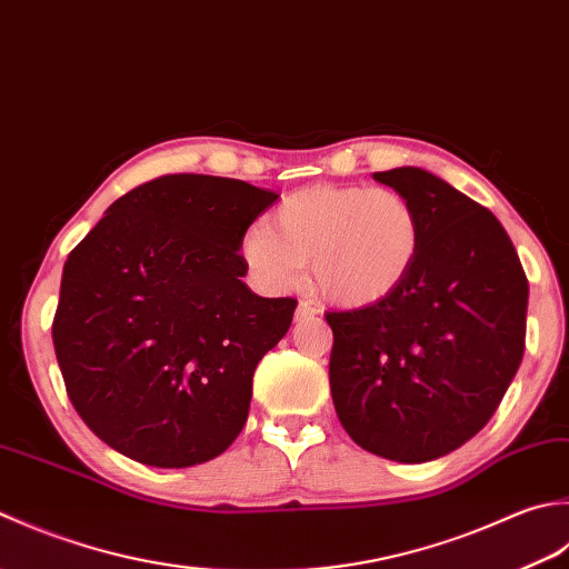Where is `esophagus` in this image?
<instances>
[{"mask_svg":"<svg viewBox=\"0 0 569 569\" xmlns=\"http://www.w3.org/2000/svg\"><path fill=\"white\" fill-rule=\"evenodd\" d=\"M319 315V309L315 305H309V301H299L297 307V321H307V319H315Z\"/></svg>","mask_w":569,"mask_h":569,"instance_id":"34e87169","label":"esophagus"}]
</instances>
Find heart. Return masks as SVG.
I'll return each mask as SVG.
<instances>
[{
	"label": "heart",
	"mask_w": 569,
	"mask_h": 569,
	"mask_svg": "<svg viewBox=\"0 0 569 569\" xmlns=\"http://www.w3.org/2000/svg\"><path fill=\"white\" fill-rule=\"evenodd\" d=\"M422 250V220L396 189L317 187L284 196L240 254L268 289L299 282L301 264L317 292L343 309H363L398 292Z\"/></svg>",
	"instance_id": "1"
}]
</instances>
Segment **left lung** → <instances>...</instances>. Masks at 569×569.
Here are the masks:
<instances>
[{
  "mask_svg": "<svg viewBox=\"0 0 569 569\" xmlns=\"http://www.w3.org/2000/svg\"><path fill=\"white\" fill-rule=\"evenodd\" d=\"M408 196L422 250L398 292L329 311L333 408L358 447L420 463L491 420L526 351L528 280L498 218L420 167L376 171Z\"/></svg>",
  "mask_w": 569,
  "mask_h": 569,
  "instance_id": "obj_1",
  "label": "left lung"
}]
</instances>
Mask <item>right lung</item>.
I'll list each match as a JSON object with an SVG mask.
<instances>
[{
    "mask_svg": "<svg viewBox=\"0 0 569 569\" xmlns=\"http://www.w3.org/2000/svg\"><path fill=\"white\" fill-rule=\"evenodd\" d=\"M280 196L206 173H171L114 201L68 254L53 319L76 412L147 467L216 459L248 420L252 376L297 299L240 280L246 230Z\"/></svg>",
    "mask_w": 569,
    "mask_h": 569,
    "instance_id": "1",
    "label": "right lung"
}]
</instances>
